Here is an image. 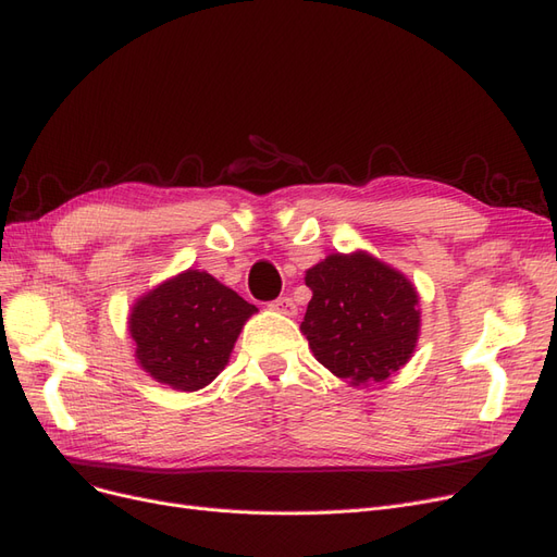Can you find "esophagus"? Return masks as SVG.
Returning a JSON list of instances; mask_svg holds the SVG:
<instances>
[{"label": "esophagus", "instance_id": "obj_1", "mask_svg": "<svg viewBox=\"0 0 557 557\" xmlns=\"http://www.w3.org/2000/svg\"><path fill=\"white\" fill-rule=\"evenodd\" d=\"M272 309L278 311V313H283V315H295V313H297L295 301H293V297H288V295L274 299V301H272Z\"/></svg>", "mask_w": 557, "mask_h": 557}]
</instances>
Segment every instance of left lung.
I'll list each match as a JSON object with an SVG mask.
<instances>
[{"mask_svg": "<svg viewBox=\"0 0 557 557\" xmlns=\"http://www.w3.org/2000/svg\"><path fill=\"white\" fill-rule=\"evenodd\" d=\"M313 297L301 332L315 360L352 385L385 381L409 362L420 309L413 283L369 252H332L307 272Z\"/></svg>", "mask_w": 557, "mask_h": 557, "instance_id": "left-lung-1", "label": "left lung"}]
</instances>
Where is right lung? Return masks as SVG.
Listing matches in <instances>:
<instances>
[{
  "instance_id": "add662e5",
  "label": "right lung",
  "mask_w": 557,
  "mask_h": 557,
  "mask_svg": "<svg viewBox=\"0 0 557 557\" xmlns=\"http://www.w3.org/2000/svg\"><path fill=\"white\" fill-rule=\"evenodd\" d=\"M256 311V305L211 274L188 269L137 299L129 336L150 376L193 393L223 372L244 323Z\"/></svg>"
}]
</instances>
